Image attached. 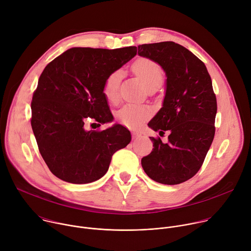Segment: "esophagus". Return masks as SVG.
<instances>
[{
  "instance_id": "esophagus-1",
  "label": "esophagus",
  "mask_w": 251,
  "mask_h": 251,
  "mask_svg": "<svg viewBox=\"0 0 251 251\" xmlns=\"http://www.w3.org/2000/svg\"><path fill=\"white\" fill-rule=\"evenodd\" d=\"M141 137V134L140 133H137V132H133V139H138Z\"/></svg>"
}]
</instances>
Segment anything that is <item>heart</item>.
I'll return each instance as SVG.
<instances>
[{"label":"heart","instance_id":"1","mask_svg":"<svg viewBox=\"0 0 251 251\" xmlns=\"http://www.w3.org/2000/svg\"><path fill=\"white\" fill-rule=\"evenodd\" d=\"M132 69L146 87L163 80V70L161 66L150 58L142 57L137 59L134 62ZM121 77V71L116 70L107 76L103 83V93L107 100L112 103H115L118 100ZM150 114L151 110L148 107L128 104L119 110L117 119L126 127L137 129L150 116Z\"/></svg>","mask_w":251,"mask_h":251}]
</instances>
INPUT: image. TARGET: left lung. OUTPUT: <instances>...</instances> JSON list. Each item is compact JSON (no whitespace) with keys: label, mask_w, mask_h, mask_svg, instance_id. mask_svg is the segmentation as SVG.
<instances>
[{"label":"left lung","mask_w":251,"mask_h":251,"mask_svg":"<svg viewBox=\"0 0 251 251\" xmlns=\"http://www.w3.org/2000/svg\"><path fill=\"white\" fill-rule=\"evenodd\" d=\"M138 54L156 61L167 76L162 108L148 123L168 142L150 137L153 150L141 164L149 177L164 185H177L201 169L216 127L217 98L204 63L183 46L162 42L138 46Z\"/></svg>","instance_id":"left-lung-1"}]
</instances>
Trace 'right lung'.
Returning <instances> with one entry per match:
<instances>
[{"instance_id": "add662e5", "label": "right lung", "mask_w": 251, "mask_h": 251, "mask_svg": "<svg viewBox=\"0 0 251 251\" xmlns=\"http://www.w3.org/2000/svg\"><path fill=\"white\" fill-rule=\"evenodd\" d=\"M136 53V47L73 48L44 69L32 95L30 124L43 159L60 180H99L113 154L130 143V131L120 124L88 131L84 123L87 118L99 126L113 120L103 83Z\"/></svg>"}]
</instances>
